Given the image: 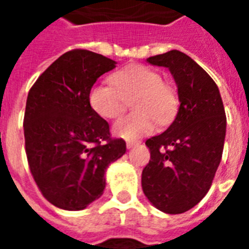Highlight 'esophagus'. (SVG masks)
I'll return each instance as SVG.
<instances>
[{
	"label": "esophagus",
	"mask_w": 249,
	"mask_h": 249,
	"mask_svg": "<svg viewBox=\"0 0 249 249\" xmlns=\"http://www.w3.org/2000/svg\"><path fill=\"white\" fill-rule=\"evenodd\" d=\"M137 144H140V141H128V142H126V148L130 150V148H133L134 146H137Z\"/></svg>",
	"instance_id": "obj_1"
}]
</instances>
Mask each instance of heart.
<instances>
[{"label": "heart", "mask_w": 249, "mask_h": 249, "mask_svg": "<svg viewBox=\"0 0 249 249\" xmlns=\"http://www.w3.org/2000/svg\"><path fill=\"white\" fill-rule=\"evenodd\" d=\"M111 84H95L89 93V102L94 112L106 120L123 115L126 102L132 99L134 112L120 119L112 128L113 134L124 140H138L155 129L156 119L165 124L177 108L173 89L163 83L159 72L142 64H134L111 76Z\"/></svg>", "instance_id": "heart-1"}]
</instances>
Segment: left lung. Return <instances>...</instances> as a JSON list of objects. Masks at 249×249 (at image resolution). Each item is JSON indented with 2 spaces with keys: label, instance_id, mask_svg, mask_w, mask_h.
<instances>
[{
  "label": "left lung",
  "instance_id": "8db88e82",
  "mask_svg": "<svg viewBox=\"0 0 249 249\" xmlns=\"http://www.w3.org/2000/svg\"><path fill=\"white\" fill-rule=\"evenodd\" d=\"M147 62L169 70L179 108L165 132L146 141L151 158L142 172V189L159 211L178 214L211 189L224 151L226 115L216 83L185 53L170 50Z\"/></svg>",
  "mask_w": 249,
  "mask_h": 249
}]
</instances>
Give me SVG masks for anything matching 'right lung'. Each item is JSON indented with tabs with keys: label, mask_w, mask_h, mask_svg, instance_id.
<instances>
[{
	"label": "right lung",
	"mask_w": 249,
	"mask_h": 249,
	"mask_svg": "<svg viewBox=\"0 0 249 249\" xmlns=\"http://www.w3.org/2000/svg\"><path fill=\"white\" fill-rule=\"evenodd\" d=\"M115 67V60L76 49L29 90L23 124L29 169L45 199L60 209L81 211L101 197L106 170L126 151L89 102L98 77Z\"/></svg>",
	"instance_id": "right-lung-1"
}]
</instances>
